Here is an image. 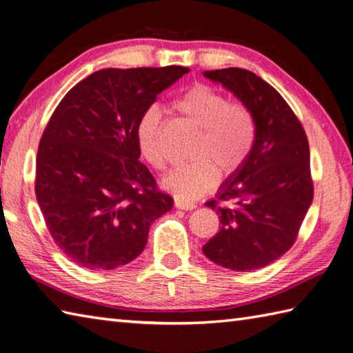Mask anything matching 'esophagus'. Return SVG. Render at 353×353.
I'll use <instances>...</instances> for the list:
<instances>
[{
	"label": "esophagus",
	"instance_id": "1",
	"mask_svg": "<svg viewBox=\"0 0 353 353\" xmlns=\"http://www.w3.org/2000/svg\"><path fill=\"white\" fill-rule=\"evenodd\" d=\"M174 206L177 209H182V211H192V209L197 208L196 203H188V201H183V200H179V199H176Z\"/></svg>",
	"mask_w": 353,
	"mask_h": 353
}]
</instances>
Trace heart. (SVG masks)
I'll return each mask as SVG.
<instances>
[{"label": "heart", "mask_w": 353, "mask_h": 353, "mask_svg": "<svg viewBox=\"0 0 353 353\" xmlns=\"http://www.w3.org/2000/svg\"><path fill=\"white\" fill-rule=\"evenodd\" d=\"M174 108L199 129L188 163L177 165L162 179V188L176 199L192 201L212 191L223 176L243 167L256 139V119L243 103H230L224 94L208 85H194L174 101ZM142 156L156 170H163L167 156L162 145V112L150 106L137 129Z\"/></svg>", "instance_id": "1"}]
</instances>
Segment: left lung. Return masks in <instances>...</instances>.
Returning a JSON list of instances; mask_svg holds the SVG:
<instances>
[{
  "mask_svg": "<svg viewBox=\"0 0 353 353\" xmlns=\"http://www.w3.org/2000/svg\"><path fill=\"white\" fill-rule=\"evenodd\" d=\"M203 76L234 94L256 119L249 157L216 192L232 205L206 201L221 228L203 253L224 268L252 272L290 250L312 203L308 138L282 95L256 74L224 68Z\"/></svg>",
  "mask_w": 353,
  "mask_h": 353,
  "instance_id": "obj_1",
  "label": "left lung"
}]
</instances>
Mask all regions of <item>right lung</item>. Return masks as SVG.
<instances>
[{
	"label": "right lung",
	"instance_id": "add662e5",
	"mask_svg": "<svg viewBox=\"0 0 353 353\" xmlns=\"http://www.w3.org/2000/svg\"><path fill=\"white\" fill-rule=\"evenodd\" d=\"M190 68L101 70L59 103L36 156V200L66 256L89 270L129 264L174 200L139 162L142 114Z\"/></svg>",
	"mask_w": 353,
	"mask_h": 353
}]
</instances>
